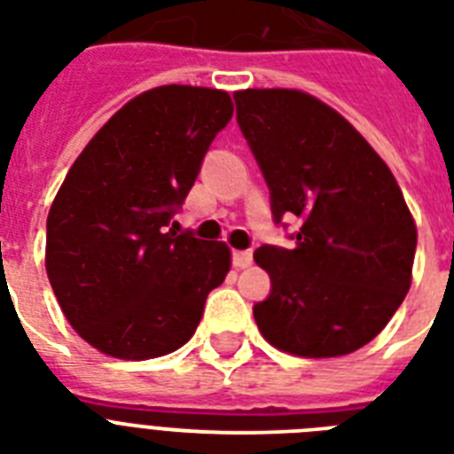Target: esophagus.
I'll list each match as a JSON object with an SVG mask.
<instances>
[{
  "instance_id": "obj_1",
  "label": "esophagus",
  "mask_w": 454,
  "mask_h": 454,
  "mask_svg": "<svg viewBox=\"0 0 454 454\" xmlns=\"http://www.w3.org/2000/svg\"><path fill=\"white\" fill-rule=\"evenodd\" d=\"M252 263V252L245 249V252H233V266L235 269H247Z\"/></svg>"
}]
</instances>
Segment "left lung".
Masks as SVG:
<instances>
[{"label":"left lung","instance_id":"1","mask_svg":"<svg viewBox=\"0 0 454 454\" xmlns=\"http://www.w3.org/2000/svg\"><path fill=\"white\" fill-rule=\"evenodd\" d=\"M238 124L294 249L263 245L270 294L254 306L270 346L337 358L372 341L412 283L417 226L387 162L346 117L299 89L235 91Z\"/></svg>","mask_w":454,"mask_h":454}]
</instances>
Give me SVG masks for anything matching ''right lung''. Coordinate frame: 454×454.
<instances>
[{
	"label": "right lung",
	"instance_id": "obj_1",
	"mask_svg": "<svg viewBox=\"0 0 454 454\" xmlns=\"http://www.w3.org/2000/svg\"><path fill=\"white\" fill-rule=\"evenodd\" d=\"M231 117L221 89H148L67 171L46 219V276L67 323L96 351L157 358L198 330L207 294L231 270V249L178 233L171 216Z\"/></svg>",
	"mask_w": 454,
	"mask_h": 454
}]
</instances>
